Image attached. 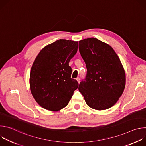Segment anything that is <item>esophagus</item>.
<instances>
[{
  "label": "esophagus",
  "instance_id": "1",
  "mask_svg": "<svg viewBox=\"0 0 146 146\" xmlns=\"http://www.w3.org/2000/svg\"><path fill=\"white\" fill-rule=\"evenodd\" d=\"M76 80H77V81H78V82L80 83V78L79 77H77V78H76Z\"/></svg>",
  "mask_w": 146,
  "mask_h": 146
}]
</instances>
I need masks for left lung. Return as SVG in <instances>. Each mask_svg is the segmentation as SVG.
<instances>
[{"label":"left lung","instance_id":"obj_1","mask_svg":"<svg viewBox=\"0 0 146 146\" xmlns=\"http://www.w3.org/2000/svg\"><path fill=\"white\" fill-rule=\"evenodd\" d=\"M78 48L87 70L79 91L94 109L112 107L125 86V73L119 57L111 46L94 37L79 41Z\"/></svg>","mask_w":146,"mask_h":146}]
</instances>
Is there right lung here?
I'll return each instance as SVG.
<instances>
[{
    "label": "right lung",
    "mask_w": 146,
    "mask_h": 146,
    "mask_svg": "<svg viewBox=\"0 0 146 146\" xmlns=\"http://www.w3.org/2000/svg\"><path fill=\"white\" fill-rule=\"evenodd\" d=\"M78 41L58 40L40 51L30 72V88L38 105L56 111L68 105L78 82L71 78L70 60L76 55Z\"/></svg>",
    "instance_id": "right-lung-1"
}]
</instances>
